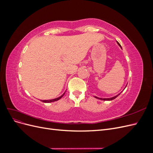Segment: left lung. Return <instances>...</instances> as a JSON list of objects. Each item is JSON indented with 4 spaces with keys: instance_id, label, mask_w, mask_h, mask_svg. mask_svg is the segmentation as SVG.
<instances>
[{
    "instance_id": "left-lung-1",
    "label": "left lung",
    "mask_w": 153,
    "mask_h": 153,
    "mask_svg": "<svg viewBox=\"0 0 153 153\" xmlns=\"http://www.w3.org/2000/svg\"><path fill=\"white\" fill-rule=\"evenodd\" d=\"M117 44L119 45V47H121V46L120 45V44L117 42ZM126 87H125V88H126ZM124 88V89H125ZM121 92H120L119 94H118L117 95H116V96H114V97H112V98H98V97H97V96H94L96 98H97V99H99V100H103V101H111V100H114L115 98H116L117 97L119 96V95H120V94L121 93Z\"/></svg>"
}]
</instances>
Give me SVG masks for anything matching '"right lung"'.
<instances>
[{"instance_id": "add662e5", "label": "right lung", "mask_w": 153, "mask_h": 153, "mask_svg": "<svg viewBox=\"0 0 153 153\" xmlns=\"http://www.w3.org/2000/svg\"><path fill=\"white\" fill-rule=\"evenodd\" d=\"M64 94H65V92H64V93L62 95H61V96L59 97V98H55V99H53V100H41V101H43V102H44V103H51V102H53V101H57V100H59L61 99V98H62V97L64 95Z\"/></svg>"}]
</instances>
